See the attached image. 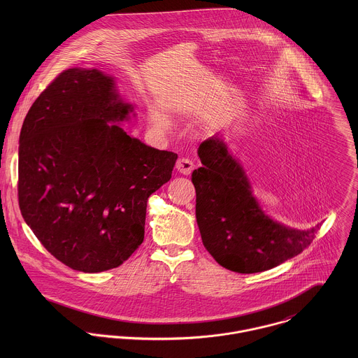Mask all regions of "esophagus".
I'll return each instance as SVG.
<instances>
[{
  "instance_id": "esophagus-1",
  "label": "esophagus",
  "mask_w": 358,
  "mask_h": 358,
  "mask_svg": "<svg viewBox=\"0 0 358 358\" xmlns=\"http://www.w3.org/2000/svg\"><path fill=\"white\" fill-rule=\"evenodd\" d=\"M176 169H178V172L182 173V175H190L192 171L194 169V164H193L192 159L183 157V158H179V159L176 161Z\"/></svg>"
}]
</instances>
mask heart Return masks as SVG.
Instances as JSON below:
<instances>
[{
	"label": "heart",
	"mask_w": 358,
	"mask_h": 358,
	"mask_svg": "<svg viewBox=\"0 0 358 358\" xmlns=\"http://www.w3.org/2000/svg\"><path fill=\"white\" fill-rule=\"evenodd\" d=\"M150 120H152L154 125H157L161 129H168L171 127L169 115L165 111H162L161 108H158V107H152L150 108Z\"/></svg>",
	"instance_id": "heart-1"
}]
</instances>
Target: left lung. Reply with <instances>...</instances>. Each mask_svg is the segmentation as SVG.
Instances as JSON below:
<instances>
[{"instance_id": "8db88e82", "label": "left lung", "mask_w": 358, "mask_h": 358, "mask_svg": "<svg viewBox=\"0 0 358 358\" xmlns=\"http://www.w3.org/2000/svg\"><path fill=\"white\" fill-rule=\"evenodd\" d=\"M197 153L203 164L192 175L197 224L206 251L220 266L243 274L259 273L310 245L320 226L299 230L271 219L222 138H208Z\"/></svg>"}]
</instances>
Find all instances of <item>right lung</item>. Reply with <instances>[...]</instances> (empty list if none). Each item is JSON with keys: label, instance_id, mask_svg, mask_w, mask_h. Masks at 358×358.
I'll return each instance as SVG.
<instances>
[{"label": "right lung", "instance_id": "1", "mask_svg": "<svg viewBox=\"0 0 358 358\" xmlns=\"http://www.w3.org/2000/svg\"><path fill=\"white\" fill-rule=\"evenodd\" d=\"M135 107L98 69L60 73L30 107L19 138L17 196L40 243L66 266L101 273L145 238L148 200L178 154L127 135Z\"/></svg>", "mask_w": 358, "mask_h": 358}]
</instances>
